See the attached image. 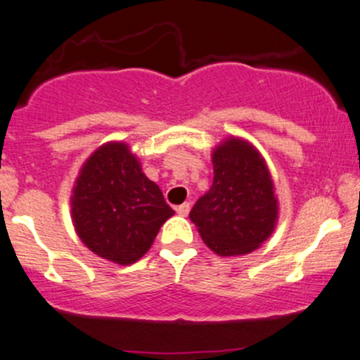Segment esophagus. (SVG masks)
Segmentation results:
<instances>
[{
  "label": "esophagus",
  "mask_w": 360,
  "mask_h": 360,
  "mask_svg": "<svg viewBox=\"0 0 360 360\" xmlns=\"http://www.w3.org/2000/svg\"><path fill=\"white\" fill-rule=\"evenodd\" d=\"M176 213L179 214V217H188V213H189V203H183V205L176 206Z\"/></svg>",
  "instance_id": "obj_1"
}]
</instances>
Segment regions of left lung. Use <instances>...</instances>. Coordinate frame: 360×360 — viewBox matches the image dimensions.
I'll return each instance as SVG.
<instances>
[{
	"label": "left lung",
	"mask_w": 360,
	"mask_h": 360,
	"mask_svg": "<svg viewBox=\"0 0 360 360\" xmlns=\"http://www.w3.org/2000/svg\"><path fill=\"white\" fill-rule=\"evenodd\" d=\"M213 184L189 218L214 254L237 257L262 245L278 221L266 160L250 142L230 137L213 150Z\"/></svg>",
	"instance_id": "1"
}]
</instances>
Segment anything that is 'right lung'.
Returning a JSON list of instances; mask_svg holds the SVG:
<instances>
[{"instance_id":"obj_1","label":"right lung","mask_w":360,"mask_h":360,"mask_svg":"<svg viewBox=\"0 0 360 360\" xmlns=\"http://www.w3.org/2000/svg\"><path fill=\"white\" fill-rule=\"evenodd\" d=\"M71 213L74 229L91 252L128 266L150 249L174 210L127 143L108 142L81 167Z\"/></svg>"}]
</instances>
